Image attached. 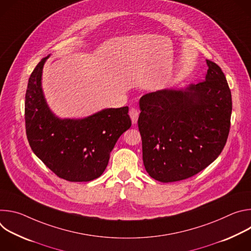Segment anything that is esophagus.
<instances>
[{
    "instance_id": "obj_1",
    "label": "esophagus",
    "mask_w": 251,
    "mask_h": 251,
    "mask_svg": "<svg viewBox=\"0 0 251 251\" xmlns=\"http://www.w3.org/2000/svg\"><path fill=\"white\" fill-rule=\"evenodd\" d=\"M130 117H131V120H132V123L133 124H136L137 121H138V118H139V115H140V111L135 108V107H132V108L130 109Z\"/></svg>"
}]
</instances>
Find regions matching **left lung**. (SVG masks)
<instances>
[{
	"instance_id": "obj_1",
	"label": "left lung",
	"mask_w": 251,
	"mask_h": 251,
	"mask_svg": "<svg viewBox=\"0 0 251 251\" xmlns=\"http://www.w3.org/2000/svg\"><path fill=\"white\" fill-rule=\"evenodd\" d=\"M205 80L186 89L143 95L138 127L147 173L162 183L191 177L216 160L226 143L231 92L222 68L206 60Z\"/></svg>"
}]
</instances>
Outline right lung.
Wrapping results in <instances>:
<instances>
[{"mask_svg":"<svg viewBox=\"0 0 251 251\" xmlns=\"http://www.w3.org/2000/svg\"><path fill=\"white\" fill-rule=\"evenodd\" d=\"M49 56L38 63L28 79L25 101L27 141L57 176L69 182L92 181L103 174L117 140L131 127L129 108H107L83 119L57 118L42 89Z\"/></svg>","mask_w":251,"mask_h":251,"instance_id":"obj_1","label":"right lung"}]
</instances>
